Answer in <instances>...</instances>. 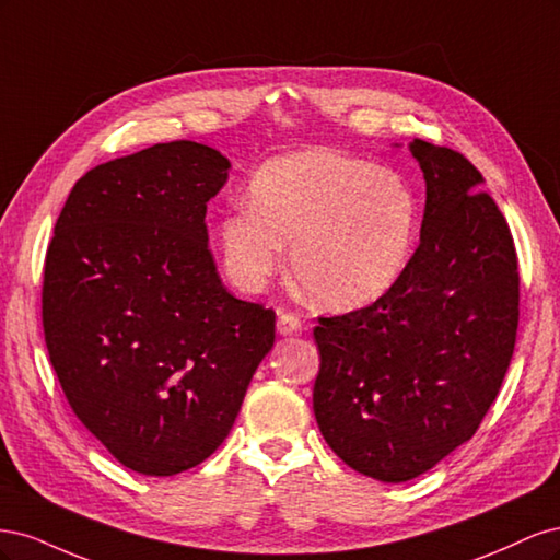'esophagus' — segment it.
Returning a JSON list of instances; mask_svg holds the SVG:
<instances>
[{
  "instance_id": "34e87169",
  "label": "esophagus",
  "mask_w": 560,
  "mask_h": 560,
  "mask_svg": "<svg viewBox=\"0 0 560 560\" xmlns=\"http://www.w3.org/2000/svg\"><path fill=\"white\" fill-rule=\"evenodd\" d=\"M278 331L282 336H292V334H299L301 331V319L294 315V313H280L278 315Z\"/></svg>"
}]
</instances>
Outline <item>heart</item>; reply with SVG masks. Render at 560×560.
Returning a JSON list of instances; mask_svg holds the SVG:
<instances>
[{
	"instance_id": "obj_1",
	"label": "heart",
	"mask_w": 560,
	"mask_h": 560,
	"mask_svg": "<svg viewBox=\"0 0 560 560\" xmlns=\"http://www.w3.org/2000/svg\"><path fill=\"white\" fill-rule=\"evenodd\" d=\"M418 231V200L393 171L334 149H303L266 161L247 202L217 224L226 276L257 292L284 266L319 306L362 308L399 282Z\"/></svg>"
}]
</instances>
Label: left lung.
Instances as JSON below:
<instances>
[{
  "label": "left lung",
  "instance_id": "left-lung-1",
  "mask_svg": "<svg viewBox=\"0 0 560 560\" xmlns=\"http://www.w3.org/2000/svg\"><path fill=\"white\" fill-rule=\"evenodd\" d=\"M425 177L420 245L371 306L319 317L317 428L364 477H420L474 436L510 369L518 327L514 238L463 154L409 144Z\"/></svg>",
  "mask_w": 560,
  "mask_h": 560
}]
</instances>
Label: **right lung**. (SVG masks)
I'll use <instances>...</instances> for the list:
<instances>
[{"instance_id": "right-lung-1", "label": "right lung", "mask_w": 560, "mask_h": 560, "mask_svg": "<svg viewBox=\"0 0 560 560\" xmlns=\"http://www.w3.org/2000/svg\"><path fill=\"white\" fill-rule=\"evenodd\" d=\"M229 159L177 140L93 167L46 252L42 319L77 418L147 477L200 465L229 436L276 341V313L235 299L208 247Z\"/></svg>"}]
</instances>
